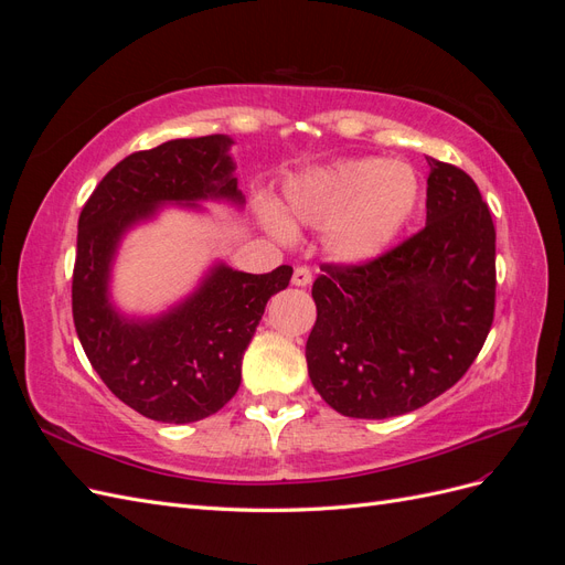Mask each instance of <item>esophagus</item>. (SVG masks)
Segmentation results:
<instances>
[{
	"instance_id": "esophagus-1",
	"label": "esophagus",
	"mask_w": 565,
	"mask_h": 565,
	"mask_svg": "<svg viewBox=\"0 0 565 565\" xmlns=\"http://www.w3.org/2000/svg\"><path fill=\"white\" fill-rule=\"evenodd\" d=\"M311 280H313V273H311V268H309V266H297V268H295V273H292V282H295L297 287L311 285Z\"/></svg>"
}]
</instances>
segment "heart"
<instances>
[{
  "label": "heart",
  "instance_id": "1",
  "mask_svg": "<svg viewBox=\"0 0 565 565\" xmlns=\"http://www.w3.org/2000/svg\"><path fill=\"white\" fill-rule=\"evenodd\" d=\"M419 183L403 162L351 160L295 179L282 212L328 231V245L347 262L380 254L415 214Z\"/></svg>",
  "mask_w": 565,
  "mask_h": 565
}]
</instances>
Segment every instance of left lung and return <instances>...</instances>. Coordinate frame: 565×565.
<instances>
[{
    "mask_svg": "<svg viewBox=\"0 0 565 565\" xmlns=\"http://www.w3.org/2000/svg\"><path fill=\"white\" fill-rule=\"evenodd\" d=\"M426 226L358 264H322L309 377L339 415L386 419L465 377L494 318V224L473 179L426 158Z\"/></svg>",
    "mask_w": 565,
    "mask_h": 565,
    "instance_id": "1",
    "label": "left lung"
}]
</instances>
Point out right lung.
Returning a JSON list of instances; mask_svg holds the SVG:
<instances>
[{
	"instance_id": "obj_1",
	"label": "right lung",
	"mask_w": 565,
	"mask_h": 565,
	"mask_svg": "<svg viewBox=\"0 0 565 565\" xmlns=\"http://www.w3.org/2000/svg\"><path fill=\"white\" fill-rule=\"evenodd\" d=\"M224 134L177 139L131 152L84 202L73 268V320L98 377L136 413L188 424L218 413L241 386L243 355L268 299L292 278L216 266L198 292L158 320H127L108 301L119 237L162 202L228 198L243 202Z\"/></svg>"
}]
</instances>
